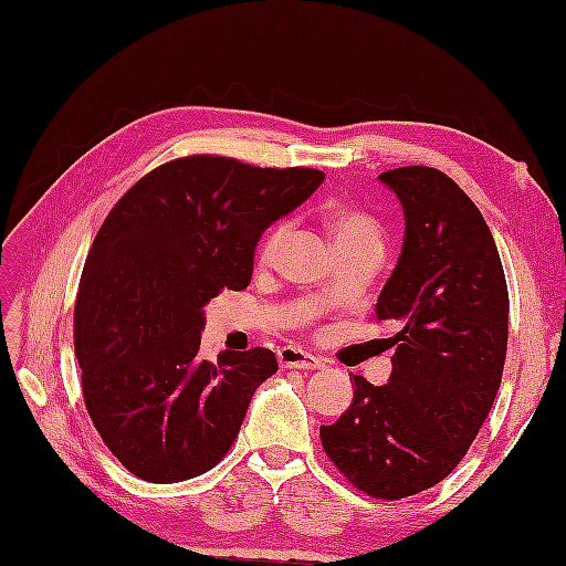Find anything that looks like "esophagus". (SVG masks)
Instances as JSON below:
<instances>
[{"mask_svg":"<svg viewBox=\"0 0 566 566\" xmlns=\"http://www.w3.org/2000/svg\"><path fill=\"white\" fill-rule=\"evenodd\" d=\"M277 359L282 369H308L315 371L321 369L323 361L318 357H313V354L304 352V349H296V347H282L277 352Z\"/></svg>","mask_w":566,"mask_h":566,"instance_id":"obj_1","label":"esophagus"}]
</instances>
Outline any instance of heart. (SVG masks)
<instances>
[{"label":"heart","mask_w":566,"mask_h":566,"mask_svg":"<svg viewBox=\"0 0 566 566\" xmlns=\"http://www.w3.org/2000/svg\"><path fill=\"white\" fill-rule=\"evenodd\" d=\"M323 221L337 251H345V248H354V245H371V248H378V251L384 248L378 223L369 214L359 212V209L331 207L323 214ZM284 233H286V227L284 223H277V227H272L265 235H262V241L258 245L260 265H270L274 260L284 241Z\"/></svg>","instance_id":"heart-1"}]
</instances>
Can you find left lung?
I'll return each mask as SVG.
<instances>
[{
  "label": "left lung",
  "mask_w": 566,
  "mask_h": 566,
  "mask_svg": "<svg viewBox=\"0 0 566 566\" xmlns=\"http://www.w3.org/2000/svg\"><path fill=\"white\" fill-rule=\"evenodd\" d=\"M398 195L405 241L378 296L390 321L386 386L354 380V400L321 427L327 458L376 499H405L463 461L502 384L509 292L488 221L455 182L429 166L378 176Z\"/></svg>",
  "instance_id": "obj_1"
}]
</instances>
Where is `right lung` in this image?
I'll list each match as a JSON object with an SVG mask.
<instances>
[{
  "instance_id": "add662e5",
  "label": "right lung",
  "mask_w": 566,
  "mask_h": 566,
  "mask_svg": "<svg viewBox=\"0 0 566 566\" xmlns=\"http://www.w3.org/2000/svg\"><path fill=\"white\" fill-rule=\"evenodd\" d=\"M323 178L197 154L154 168L105 217L78 282L74 352L91 422L133 475L190 480L231 449L277 357H197L205 306L251 284L262 231Z\"/></svg>"
}]
</instances>
